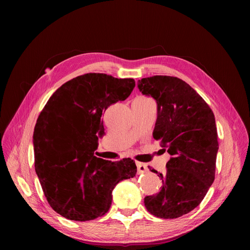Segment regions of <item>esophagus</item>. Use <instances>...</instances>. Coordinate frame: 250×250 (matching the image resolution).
<instances>
[{
	"label": "esophagus",
	"instance_id": "1",
	"mask_svg": "<svg viewBox=\"0 0 250 250\" xmlns=\"http://www.w3.org/2000/svg\"><path fill=\"white\" fill-rule=\"evenodd\" d=\"M136 167H137V174H142L148 171L147 166L141 162H136Z\"/></svg>",
	"mask_w": 250,
	"mask_h": 250
}]
</instances>
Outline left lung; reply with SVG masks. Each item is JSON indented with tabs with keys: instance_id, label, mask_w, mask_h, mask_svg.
I'll return each mask as SVG.
<instances>
[{
	"instance_id": "8db88e82",
	"label": "left lung",
	"mask_w": 250,
	"mask_h": 250,
	"mask_svg": "<svg viewBox=\"0 0 250 250\" xmlns=\"http://www.w3.org/2000/svg\"><path fill=\"white\" fill-rule=\"evenodd\" d=\"M137 86L156 100L153 137L172 155L165 174L149 168L162 186L158 194L145 198V205L157 218H179L200 205L215 180L219 149L215 116L205 100L177 77L142 78Z\"/></svg>"
}]
</instances>
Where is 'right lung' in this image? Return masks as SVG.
Returning a JSON list of instances; mask_svg holds the SVG:
<instances>
[{"label": "right lung", "instance_id": "right-lung-1", "mask_svg": "<svg viewBox=\"0 0 250 250\" xmlns=\"http://www.w3.org/2000/svg\"><path fill=\"white\" fill-rule=\"evenodd\" d=\"M135 87L131 78L87 73L58 88L42 111L33 131L34 167L50 207L78 222L104 216L115 186L133 178L131 158L117 162L94 155L104 132L102 115L125 101Z\"/></svg>", "mask_w": 250, "mask_h": 250}]
</instances>
